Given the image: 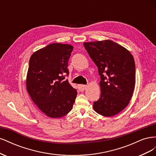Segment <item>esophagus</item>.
<instances>
[{
  "label": "esophagus",
  "instance_id": "1",
  "mask_svg": "<svg viewBox=\"0 0 156 156\" xmlns=\"http://www.w3.org/2000/svg\"><path fill=\"white\" fill-rule=\"evenodd\" d=\"M79 90L80 91H84V90L87 88V85H84V84H79L78 86Z\"/></svg>",
  "mask_w": 156,
  "mask_h": 156
}]
</instances>
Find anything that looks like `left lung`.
<instances>
[{
    "label": "left lung",
    "mask_w": 156,
    "mask_h": 156,
    "mask_svg": "<svg viewBox=\"0 0 156 156\" xmlns=\"http://www.w3.org/2000/svg\"><path fill=\"white\" fill-rule=\"evenodd\" d=\"M89 56L98 68L101 81V95L94 102L98 114L112 116L129 104L135 85L133 56L124 47L111 40L83 44Z\"/></svg>",
    "instance_id": "1"
}]
</instances>
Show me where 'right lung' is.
<instances>
[{
    "label": "right lung",
    "instance_id": "add662e5",
    "mask_svg": "<svg viewBox=\"0 0 156 156\" xmlns=\"http://www.w3.org/2000/svg\"><path fill=\"white\" fill-rule=\"evenodd\" d=\"M73 47L51 44L30 56L26 84L28 93L40 110L50 118L57 119L72 110L77 96L76 89L69 83L68 61Z\"/></svg>",
    "mask_w": 156,
    "mask_h": 156
}]
</instances>
